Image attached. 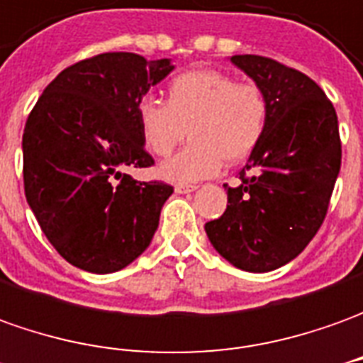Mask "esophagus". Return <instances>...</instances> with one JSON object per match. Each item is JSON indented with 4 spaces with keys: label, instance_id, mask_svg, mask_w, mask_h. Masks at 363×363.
Here are the masks:
<instances>
[{
    "label": "esophagus",
    "instance_id": "34e87169",
    "mask_svg": "<svg viewBox=\"0 0 363 363\" xmlns=\"http://www.w3.org/2000/svg\"><path fill=\"white\" fill-rule=\"evenodd\" d=\"M197 186H189V184H177L176 194H189V191H196Z\"/></svg>",
    "mask_w": 363,
    "mask_h": 363
}]
</instances>
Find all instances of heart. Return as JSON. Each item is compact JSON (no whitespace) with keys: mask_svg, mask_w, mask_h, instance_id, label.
<instances>
[{"mask_svg":"<svg viewBox=\"0 0 363 363\" xmlns=\"http://www.w3.org/2000/svg\"><path fill=\"white\" fill-rule=\"evenodd\" d=\"M138 124L146 148L157 157L169 156L189 130L194 142L160 167L162 177L187 184L217 174L223 162L251 156L269 124V102L253 82L201 69L177 74L166 102L144 96Z\"/></svg>","mask_w":363,"mask_h":363,"instance_id":"obj_1","label":"heart"}]
</instances>
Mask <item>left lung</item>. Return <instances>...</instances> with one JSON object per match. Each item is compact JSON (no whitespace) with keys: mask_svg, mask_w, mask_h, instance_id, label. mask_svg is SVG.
Wrapping results in <instances>:
<instances>
[{"mask_svg":"<svg viewBox=\"0 0 363 363\" xmlns=\"http://www.w3.org/2000/svg\"><path fill=\"white\" fill-rule=\"evenodd\" d=\"M231 62L261 86L269 124L227 189V209L207 221L206 233L237 269L269 272L304 251L328 211L342 164L338 116L311 77L261 55Z\"/></svg>","mask_w":363,"mask_h":363,"instance_id":"obj_1","label":"left lung"}]
</instances>
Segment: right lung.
Instances as JSON below:
<instances>
[{"label":"right lung","instance_id":"obj_1","mask_svg":"<svg viewBox=\"0 0 363 363\" xmlns=\"http://www.w3.org/2000/svg\"><path fill=\"white\" fill-rule=\"evenodd\" d=\"M172 71L169 59L102 52L59 72L27 118V203L57 253L82 271L128 267L156 233L174 187L138 182L122 169L154 164L138 104Z\"/></svg>","mask_w":363,"mask_h":363}]
</instances>
